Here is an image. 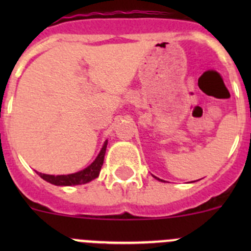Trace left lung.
Returning a JSON list of instances; mask_svg holds the SVG:
<instances>
[{
    "label": "left lung",
    "instance_id": "1",
    "mask_svg": "<svg viewBox=\"0 0 251 251\" xmlns=\"http://www.w3.org/2000/svg\"><path fill=\"white\" fill-rule=\"evenodd\" d=\"M154 177H155V176H154ZM155 178H156V179H158V181H161V182H164V181H163V179H160V178H158V177H155Z\"/></svg>",
    "mask_w": 251,
    "mask_h": 251
}]
</instances>
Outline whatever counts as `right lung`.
<instances>
[{"mask_svg":"<svg viewBox=\"0 0 251 251\" xmlns=\"http://www.w3.org/2000/svg\"><path fill=\"white\" fill-rule=\"evenodd\" d=\"M107 144L108 141L104 142L102 149H100V154L97 155V158L93 160V163L91 165H88L87 168L83 169V170L77 171L75 174H69V175H46L37 173L41 178H44L45 181L50 182V183L54 184V186H77V184H85L91 182L92 179L97 178L98 175H100V169H102L103 161H104V155L105 151H107Z\"/></svg>","mask_w":251,"mask_h":251,"instance_id":"1","label":"right lung"}]
</instances>
